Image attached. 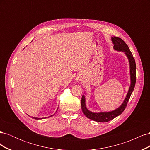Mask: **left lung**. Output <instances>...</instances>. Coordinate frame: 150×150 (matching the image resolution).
<instances>
[{"instance_id": "8db88e82", "label": "left lung", "mask_w": 150, "mask_h": 150, "mask_svg": "<svg viewBox=\"0 0 150 150\" xmlns=\"http://www.w3.org/2000/svg\"><path fill=\"white\" fill-rule=\"evenodd\" d=\"M113 44H114V49L116 51L125 52V54L128 57L129 62V67H130V75H131V85L128 91V93L126 95V98H125L124 102L122 103L121 105L116 109V110L112 111L111 112H99V113H94L89 111L87 108L85 104V98L84 95L82 96L81 98V108L85 116L88 117V118L94 120L97 122H108L115 118L117 116L120 115L121 113L123 112L126 108L127 104H128L129 99L132 92L133 91L135 84H136V63L135 60L133 56V54L130 51V50L128 46V45L126 44L122 39L114 37L111 38Z\"/></svg>"}]
</instances>
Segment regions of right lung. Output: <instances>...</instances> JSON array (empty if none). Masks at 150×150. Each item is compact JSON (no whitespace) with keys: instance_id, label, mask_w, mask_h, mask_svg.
Instances as JSON below:
<instances>
[{"instance_id":"1","label":"right lung","mask_w":150,"mask_h":150,"mask_svg":"<svg viewBox=\"0 0 150 150\" xmlns=\"http://www.w3.org/2000/svg\"><path fill=\"white\" fill-rule=\"evenodd\" d=\"M49 117H51V116H49ZM32 118H34V119H35V120H39V119H40V118H38V117H32ZM42 118H45V117H42ZM40 119H42V118H40Z\"/></svg>"}]
</instances>
